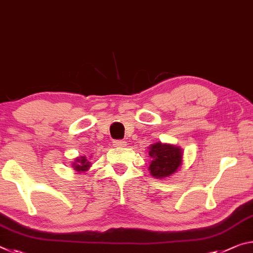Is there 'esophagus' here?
Returning a JSON list of instances; mask_svg holds the SVG:
<instances>
[{
    "label": "esophagus",
    "mask_w": 253,
    "mask_h": 253,
    "mask_svg": "<svg viewBox=\"0 0 253 253\" xmlns=\"http://www.w3.org/2000/svg\"><path fill=\"white\" fill-rule=\"evenodd\" d=\"M126 142L123 141V140H114L113 141V146L117 147V148H120V147H126Z\"/></svg>",
    "instance_id": "34e87169"
}]
</instances>
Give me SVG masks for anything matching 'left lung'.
<instances>
[{"mask_svg":"<svg viewBox=\"0 0 253 253\" xmlns=\"http://www.w3.org/2000/svg\"><path fill=\"white\" fill-rule=\"evenodd\" d=\"M150 175L157 179H165L175 173L183 164V149L175 144L156 142L148 147Z\"/></svg>","mask_w":253,"mask_h":253,"instance_id":"8db88e82","label":"left lung"}]
</instances>
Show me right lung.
<instances>
[{
	"instance_id": "1",
	"label": "right lung",
	"mask_w": 253,
	"mask_h": 253,
	"mask_svg": "<svg viewBox=\"0 0 253 253\" xmlns=\"http://www.w3.org/2000/svg\"><path fill=\"white\" fill-rule=\"evenodd\" d=\"M92 158V156H90ZM92 166V163H90V159L86 156H80L75 158V160L72 161V168L75 170L77 173H83L88 171V169Z\"/></svg>"
}]
</instances>
